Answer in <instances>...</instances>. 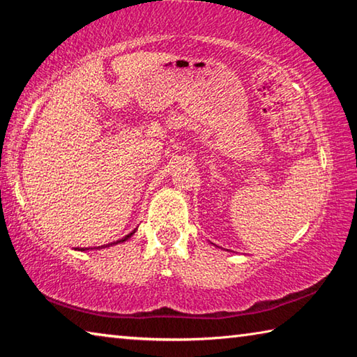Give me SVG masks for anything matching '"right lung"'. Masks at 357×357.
<instances>
[{
    "instance_id": "1",
    "label": "right lung",
    "mask_w": 357,
    "mask_h": 357,
    "mask_svg": "<svg viewBox=\"0 0 357 357\" xmlns=\"http://www.w3.org/2000/svg\"><path fill=\"white\" fill-rule=\"evenodd\" d=\"M135 233V229H134V231H132V233H129L128 234V236H124L123 239H119V241H116V243H112V244H104V245H99V247H94V249H91V250H96V249H107V247H112V245H116V244H121V243H124V241H128V239H130V236H132V234H134ZM75 250H80V252H86V250H89V247H86V249H84V247H83V249H78V247H77V249Z\"/></svg>"
}]
</instances>
